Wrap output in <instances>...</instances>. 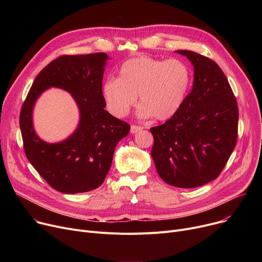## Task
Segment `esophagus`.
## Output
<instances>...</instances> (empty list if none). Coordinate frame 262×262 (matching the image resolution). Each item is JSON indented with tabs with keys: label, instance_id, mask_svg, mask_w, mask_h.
<instances>
[{
	"label": "esophagus",
	"instance_id": "34e87169",
	"mask_svg": "<svg viewBox=\"0 0 262 262\" xmlns=\"http://www.w3.org/2000/svg\"><path fill=\"white\" fill-rule=\"evenodd\" d=\"M142 129V127L140 126H137V125H132L130 126V133L132 134H137L138 132H140Z\"/></svg>",
	"mask_w": 262,
	"mask_h": 262
}]
</instances>
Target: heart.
<instances>
[{
  "label": "heart",
  "instance_id": "obj_1",
  "mask_svg": "<svg viewBox=\"0 0 262 262\" xmlns=\"http://www.w3.org/2000/svg\"><path fill=\"white\" fill-rule=\"evenodd\" d=\"M190 82L191 71L183 60L137 57L124 62L119 77L108 78L102 92L108 110L116 117L126 116L139 95L138 116L163 121L180 110Z\"/></svg>",
  "mask_w": 262,
  "mask_h": 262
}]
</instances>
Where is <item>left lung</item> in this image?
I'll return each mask as SVG.
<instances>
[{
    "instance_id": "8db88e82",
    "label": "left lung",
    "mask_w": 262,
    "mask_h": 262,
    "mask_svg": "<svg viewBox=\"0 0 262 262\" xmlns=\"http://www.w3.org/2000/svg\"><path fill=\"white\" fill-rule=\"evenodd\" d=\"M194 68V80L180 110L150 128V155L163 182L196 188L219 176L238 137V105L223 71L195 52L180 50Z\"/></svg>"
}]
</instances>
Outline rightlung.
<instances>
[{
    "label": "right lung",
    "mask_w": 262,
    "mask_h": 262,
    "mask_svg": "<svg viewBox=\"0 0 262 262\" xmlns=\"http://www.w3.org/2000/svg\"><path fill=\"white\" fill-rule=\"evenodd\" d=\"M105 53L64 55L50 62L35 78L20 114L25 155L55 190L73 194L100 187L113 162L115 147L130 126L105 110L102 92ZM55 86L70 93L80 112L77 129L67 140L49 144L39 139L32 123L38 96Z\"/></svg>",
    "instance_id": "obj_1"
}]
</instances>
